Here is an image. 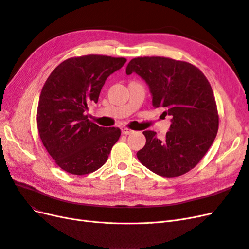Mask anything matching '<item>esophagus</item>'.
Masks as SVG:
<instances>
[{
	"label": "esophagus",
	"mask_w": 249,
	"mask_h": 249,
	"mask_svg": "<svg viewBox=\"0 0 249 249\" xmlns=\"http://www.w3.org/2000/svg\"><path fill=\"white\" fill-rule=\"evenodd\" d=\"M122 133H123L124 135H130V134L134 133V131H133V130H130V129H127V127H122Z\"/></svg>",
	"instance_id": "1"
}]
</instances>
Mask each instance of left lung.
I'll use <instances>...</instances> for the list:
<instances>
[{
  "label": "left lung",
  "instance_id": "left-lung-1",
  "mask_svg": "<svg viewBox=\"0 0 249 249\" xmlns=\"http://www.w3.org/2000/svg\"><path fill=\"white\" fill-rule=\"evenodd\" d=\"M126 74L137 73L148 85L153 106L170 116L165 139L144 131V147L137 153L146 168L161 177L182 176L196 166L217 135L219 118L212 87L197 67L165 57H138Z\"/></svg>",
  "mask_w": 249,
  "mask_h": 249
}]
</instances>
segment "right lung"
<instances>
[{"label": "right lung", "mask_w": 249, "mask_h": 249, "mask_svg": "<svg viewBox=\"0 0 249 249\" xmlns=\"http://www.w3.org/2000/svg\"><path fill=\"white\" fill-rule=\"evenodd\" d=\"M125 58L87 55L60 63L44 83L37 127L44 147L60 168L72 175L93 172L106 163L120 136L118 127L90 122L88 104L97 103L107 78Z\"/></svg>", "instance_id": "obj_1"}]
</instances>
